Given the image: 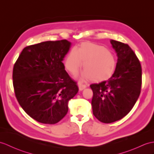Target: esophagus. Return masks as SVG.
I'll list each match as a JSON object with an SVG mask.
<instances>
[{"label": "esophagus", "instance_id": "esophagus-1", "mask_svg": "<svg viewBox=\"0 0 154 154\" xmlns=\"http://www.w3.org/2000/svg\"><path fill=\"white\" fill-rule=\"evenodd\" d=\"M78 87H79V91H83V89H85L86 87H87V85L82 84L81 83H79Z\"/></svg>", "mask_w": 154, "mask_h": 154}]
</instances>
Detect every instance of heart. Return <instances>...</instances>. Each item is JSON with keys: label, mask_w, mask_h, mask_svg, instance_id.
Returning a JSON list of instances; mask_svg holds the SVG:
<instances>
[{"label": "heart", "mask_w": 154, "mask_h": 154, "mask_svg": "<svg viewBox=\"0 0 154 154\" xmlns=\"http://www.w3.org/2000/svg\"><path fill=\"white\" fill-rule=\"evenodd\" d=\"M84 70L80 74L82 79L100 80L109 76L116 67L113 54L102 46L83 42L77 50L72 48L67 54L64 66L70 73H75L82 66Z\"/></svg>", "instance_id": "heart-1"}]
</instances>
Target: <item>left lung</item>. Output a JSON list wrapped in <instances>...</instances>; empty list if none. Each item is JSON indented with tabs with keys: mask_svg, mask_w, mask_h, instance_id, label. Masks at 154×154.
I'll list each match as a JSON object with an SVG mask.
<instances>
[{
	"mask_svg": "<svg viewBox=\"0 0 154 154\" xmlns=\"http://www.w3.org/2000/svg\"><path fill=\"white\" fill-rule=\"evenodd\" d=\"M110 42L118 58L115 71L108 79L90 85L93 92L92 112L104 123L115 122L130 112L142 85L141 65L133 50L123 42Z\"/></svg>",
	"mask_w": 154,
	"mask_h": 154,
	"instance_id": "8db88e82",
	"label": "left lung"
}]
</instances>
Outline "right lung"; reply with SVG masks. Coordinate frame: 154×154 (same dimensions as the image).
Masks as SVG:
<instances>
[{"label":"right lung","instance_id":"add662e5","mask_svg":"<svg viewBox=\"0 0 154 154\" xmlns=\"http://www.w3.org/2000/svg\"><path fill=\"white\" fill-rule=\"evenodd\" d=\"M71 43L46 41L23 49L13 69L16 97L23 109L41 123L55 124L68 112V102L78 92L77 83L62 63Z\"/></svg>","mask_w":154,"mask_h":154}]
</instances>
